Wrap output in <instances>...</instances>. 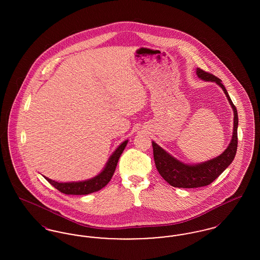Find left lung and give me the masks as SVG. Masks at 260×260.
<instances>
[{
  "label": "left lung",
  "mask_w": 260,
  "mask_h": 260,
  "mask_svg": "<svg viewBox=\"0 0 260 260\" xmlns=\"http://www.w3.org/2000/svg\"><path fill=\"white\" fill-rule=\"evenodd\" d=\"M196 74L201 80L206 82H213L222 88L234 112L233 134L229 145L219 156L211 160L193 165L185 164L177 160L173 155H171L166 150L161 148V146H159L155 141H152L154 161L158 172L168 183L178 188H198L209 185L230 166V164L235 158L237 152V131L239 120L235 105L233 104L220 79L208 72H205L200 68H197Z\"/></svg>",
  "instance_id": "obj_1"
}]
</instances>
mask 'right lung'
Returning a JSON list of instances; mask_svg holds the SVG:
<instances>
[{"label":"right lung","mask_w":260,"mask_h":260,"mask_svg":"<svg viewBox=\"0 0 260 260\" xmlns=\"http://www.w3.org/2000/svg\"><path fill=\"white\" fill-rule=\"evenodd\" d=\"M128 140H124L122 142L118 148L116 149L111 156L109 157L108 161L106 162L105 167L100 173L92 178H89L83 181H74V182H57L52 180L49 177L44 176L51 185L56 188L61 193L66 195H87L93 192L99 191L104 186L107 185L108 182L111 180L112 176L115 173L116 167L120 156L122 155Z\"/></svg>","instance_id":"1"}]
</instances>
